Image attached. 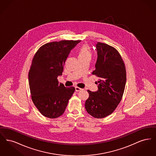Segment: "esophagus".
<instances>
[{
	"label": "esophagus",
	"instance_id": "34e87169",
	"mask_svg": "<svg viewBox=\"0 0 156 156\" xmlns=\"http://www.w3.org/2000/svg\"><path fill=\"white\" fill-rule=\"evenodd\" d=\"M81 90H82V89L79 88V87H75V91H76V92H79V91H80Z\"/></svg>",
	"mask_w": 156,
	"mask_h": 156
}]
</instances>
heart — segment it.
I'll use <instances>...</instances> for the list:
<instances>
[{"label":"heart","mask_w":156,"mask_h":156,"mask_svg":"<svg viewBox=\"0 0 156 156\" xmlns=\"http://www.w3.org/2000/svg\"><path fill=\"white\" fill-rule=\"evenodd\" d=\"M78 56L79 59L87 57L90 58L91 54L89 45L86 44L81 45L78 50Z\"/></svg>","instance_id":"b5f03b06"}]
</instances>
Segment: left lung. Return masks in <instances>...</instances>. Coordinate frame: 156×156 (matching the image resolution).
Returning <instances> with one entry per match:
<instances>
[{
	"label": "left lung",
	"instance_id": "8db88e82",
	"mask_svg": "<svg viewBox=\"0 0 156 156\" xmlns=\"http://www.w3.org/2000/svg\"><path fill=\"white\" fill-rule=\"evenodd\" d=\"M96 48L98 58L92 74L99 78L98 89L96 92L88 90L89 96L85 107L92 116L101 119L111 115L122 100L126 85V68L114 47L98 42Z\"/></svg>",
	"mask_w": 156,
	"mask_h": 156
}]
</instances>
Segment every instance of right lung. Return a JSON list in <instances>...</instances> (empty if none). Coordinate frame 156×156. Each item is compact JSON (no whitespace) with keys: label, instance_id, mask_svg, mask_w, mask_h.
I'll return each instance as SVG.
<instances>
[{"label":"right lung","instance_id":"1","mask_svg":"<svg viewBox=\"0 0 156 156\" xmlns=\"http://www.w3.org/2000/svg\"><path fill=\"white\" fill-rule=\"evenodd\" d=\"M81 41L61 40L42 45L35 54L29 72L31 99L45 117L54 119L66 110L74 87L59 83L64 65L71 50Z\"/></svg>","mask_w":156,"mask_h":156}]
</instances>
